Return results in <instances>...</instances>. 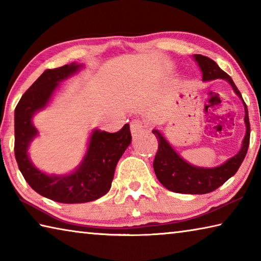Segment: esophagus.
<instances>
[{
    "label": "esophagus",
    "instance_id": "obj_1",
    "mask_svg": "<svg viewBox=\"0 0 261 261\" xmlns=\"http://www.w3.org/2000/svg\"><path fill=\"white\" fill-rule=\"evenodd\" d=\"M146 127H147L146 124H145V123L140 120H135L130 123L131 134L134 136L140 134V132H143L144 130H146Z\"/></svg>",
    "mask_w": 261,
    "mask_h": 261
}]
</instances>
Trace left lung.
Returning <instances> with one entry per match:
<instances>
[{
	"instance_id": "left-lung-1",
	"label": "left lung",
	"mask_w": 261,
	"mask_h": 261,
	"mask_svg": "<svg viewBox=\"0 0 261 261\" xmlns=\"http://www.w3.org/2000/svg\"><path fill=\"white\" fill-rule=\"evenodd\" d=\"M193 57L202 72V81L224 79L230 84L235 93L243 100L241 92L238 91L231 77L223 70H221L213 60L200 54H196ZM243 103H244L245 109L244 121L246 125V134L244 140H243L241 151L219 167L200 168L190 165L174 151L160 131L153 130V134L155 135L159 144L158 152L153 162V168L158 179L160 180L163 187L177 193L204 194L214 191L236 174L238 168L244 160L250 144L249 113H247V107L244 100H243Z\"/></svg>"
}]
</instances>
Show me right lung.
<instances>
[{
	"label": "right lung",
	"mask_w": 261,
	"mask_h": 261,
	"mask_svg": "<svg viewBox=\"0 0 261 261\" xmlns=\"http://www.w3.org/2000/svg\"><path fill=\"white\" fill-rule=\"evenodd\" d=\"M81 68L82 64L71 63L46 70L15 109V156L20 173L35 192L63 204H81L105 196L112 187L117 162L131 143L129 124L115 134L94 130L81 166L69 175H47L31 162L28 149L38 135L33 115L46 107L60 82Z\"/></svg>",
	"instance_id": "1"
}]
</instances>
